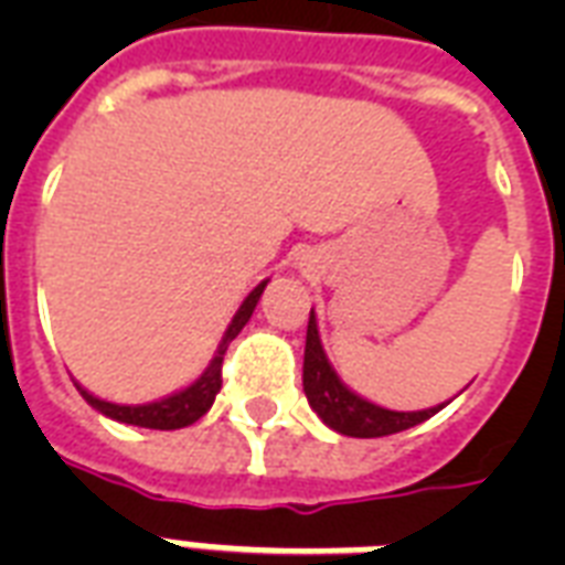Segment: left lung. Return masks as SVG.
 I'll use <instances>...</instances> for the list:
<instances>
[{
	"mask_svg": "<svg viewBox=\"0 0 565 565\" xmlns=\"http://www.w3.org/2000/svg\"><path fill=\"white\" fill-rule=\"evenodd\" d=\"M301 384H305V395H308L310 407L319 419L326 422L328 428H334L337 434L345 437H386V434H398L407 430L419 422L430 419L434 413L443 411V404L428 407V411H386L377 404L366 402L358 393H352L349 386L340 381L334 366L328 363V354L319 340V326L313 310H310L308 322V340H305V372H301Z\"/></svg>",
	"mask_w": 565,
	"mask_h": 565,
	"instance_id": "left-lung-1",
	"label": "left lung"
}]
</instances>
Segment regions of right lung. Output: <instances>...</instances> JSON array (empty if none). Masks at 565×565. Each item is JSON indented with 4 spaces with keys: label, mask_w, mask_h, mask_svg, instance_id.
Here are the masks:
<instances>
[{
    "label": "right lung",
    "mask_w": 565,
    "mask_h": 565,
    "mask_svg": "<svg viewBox=\"0 0 565 565\" xmlns=\"http://www.w3.org/2000/svg\"><path fill=\"white\" fill-rule=\"evenodd\" d=\"M266 281H260L255 290L248 292L246 299H243L239 310L234 313V319H231L228 331H225V337H222L220 349H216V354H213V361L207 363V370L195 377L193 384L184 386L181 393H172L167 395V398H161V402H149V404L105 402V398H96V395L87 393L84 386L75 384L78 386V393L84 395V402L90 404V407H96V411L110 416V419L126 422V425L154 428V430L188 428V425H193L195 419H202L204 413L211 411L213 398H216V393H220V386H222V358H225V352H228L231 340L243 331V326H246L248 319H252V313H255V305L257 299H260Z\"/></svg>",
    "instance_id": "obj_1"
}]
</instances>
